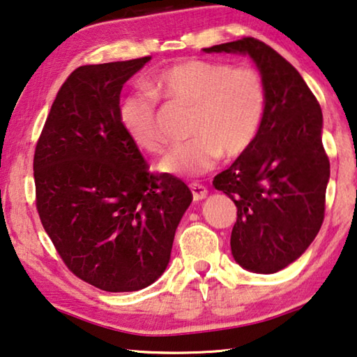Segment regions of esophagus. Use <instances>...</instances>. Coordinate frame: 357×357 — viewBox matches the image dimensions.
I'll list each match as a JSON object with an SVG mask.
<instances>
[{
	"label": "esophagus",
	"instance_id": "esophagus-1",
	"mask_svg": "<svg viewBox=\"0 0 357 357\" xmlns=\"http://www.w3.org/2000/svg\"><path fill=\"white\" fill-rule=\"evenodd\" d=\"M190 190H192L193 200L195 202H200L208 195V189L202 184H190Z\"/></svg>",
	"mask_w": 357,
	"mask_h": 357
}]
</instances>
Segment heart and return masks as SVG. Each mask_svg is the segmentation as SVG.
Instances as JSON below:
<instances>
[{
    "mask_svg": "<svg viewBox=\"0 0 357 357\" xmlns=\"http://www.w3.org/2000/svg\"><path fill=\"white\" fill-rule=\"evenodd\" d=\"M149 89L126 96L119 105L124 132L146 153H159L165 144L154 94L195 107L193 140L168 151L159 162L160 172L200 176L213 170L222 154L238 157L255 142L264 112V84L255 69L189 59L162 70Z\"/></svg>",
    "mask_w": 357,
    "mask_h": 357,
    "instance_id": "1",
    "label": "heart"
}]
</instances>
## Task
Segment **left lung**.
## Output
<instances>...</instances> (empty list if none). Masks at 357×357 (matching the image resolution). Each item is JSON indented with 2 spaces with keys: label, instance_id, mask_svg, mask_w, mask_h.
Segmentation results:
<instances>
[{
  "label": "left lung",
  "instance_id": "1",
  "mask_svg": "<svg viewBox=\"0 0 357 357\" xmlns=\"http://www.w3.org/2000/svg\"><path fill=\"white\" fill-rule=\"evenodd\" d=\"M203 52L249 55L263 78L255 142L213 184L238 208L229 239L234 261L274 274L309 249L324 219L331 170L321 107L299 72L261 40L244 38Z\"/></svg>",
  "mask_w": 357,
  "mask_h": 357
}]
</instances>
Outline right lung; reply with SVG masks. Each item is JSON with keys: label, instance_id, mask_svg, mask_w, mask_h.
Listing matches in <instances>:
<instances>
[{"label": "right lung", "instance_id": "1", "mask_svg": "<svg viewBox=\"0 0 357 357\" xmlns=\"http://www.w3.org/2000/svg\"><path fill=\"white\" fill-rule=\"evenodd\" d=\"M151 56L80 66L56 94L36 144V206L66 266L110 293L165 273L192 192L151 174L119 123L123 84Z\"/></svg>", "mask_w": 357, "mask_h": 357}]
</instances>
